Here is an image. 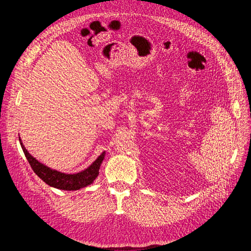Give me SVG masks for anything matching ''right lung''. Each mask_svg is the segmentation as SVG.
Masks as SVG:
<instances>
[{
  "label": "right lung",
  "mask_w": 251,
  "mask_h": 251,
  "mask_svg": "<svg viewBox=\"0 0 251 251\" xmlns=\"http://www.w3.org/2000/svg\"><path fill=\"white\" fill-rule=\"evenodd\" d=\"M19 141H20V146L24 150L25 155L26 159H28L31 168L33 169V172L39 176V177L43 180L45 183L52 186V188H56L59 190L75 191L92 184L94 182V180L97 178V176L99 174L100 165L104 158V152H103L87 169L83 170V172L73 174V175L63 174L60 172H57V170L50 169V167H47L45 165L40 163L25 150L23 142H21L20 137H19Z\"/></svg>",
  "instance_id": "add662e5"
}]
</instances>
